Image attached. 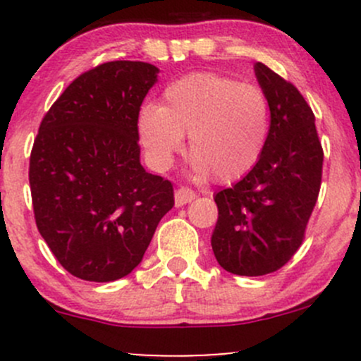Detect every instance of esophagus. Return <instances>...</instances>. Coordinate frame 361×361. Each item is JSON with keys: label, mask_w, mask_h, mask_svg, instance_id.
Returning <instances> with one entry per match:
<instances>
[{"label": "esophagus", "mask_w": 361, "mask_h": 361, "mask_svg": "<svg viewBox=\"0 0 361 361\" xmlns=\"http://www.w3.org/2000/svg\"><path fill=\"white\" fill-rule=\"evenodd\" d=\"M195 197H197V193H195L192 188H188V186H180L175 192V204L176 207H183L195 200Z\"/></svg>", "instance_id": "34e87169"}]
</instances>
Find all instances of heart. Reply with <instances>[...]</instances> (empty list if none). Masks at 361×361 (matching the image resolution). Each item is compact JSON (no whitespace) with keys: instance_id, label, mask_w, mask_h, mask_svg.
<instances>
[{"instance_id":"b5f03b06","label":"heart","mask_w":361,"mask_h":361,"mask_svg":"<svg viewBox=\"0 0 361 361\" xmlns=\"http://www.w3.org/2000/svg\"><path fill=\"white\" fill-rule=\"evenodd\" d=\"M137 128L156 168H168L183 149V135L190 134L195 171L234 181L258 164L267 147L270 105L258 86L195 73L169 82L159 106H142Z\"/></svg>"}]
</instances>
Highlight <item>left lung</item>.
<instances>
[{
  "label": "left lung",
  "instance_id": "obj_1",
  "mask_svg": "<svg viewBox=\"0 0 361 361\" xmlns=\"http://www.w3.org/2000/svg\"><path fill=\"white\" fill-rule=\"evenodd\" d=\"M256 80L270 105V132L258 164L215 193V259L226 271L261 276L295 255L316 207L324 152L316 117L300 91L256 62Z\"/></svg>",
  "mask_w": 361,
  "mask_h": 361
}]
</instances>
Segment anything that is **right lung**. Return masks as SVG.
Masks as SVG:
<instances>
[{
	"instance_id": "right-lung-1",
	"label": "right lung",
	"mask_w": 361,
	"mask_h": 361,
	"mask_svg": "<svg viewBox=\"0 0 361 361\" xmlns=\"http://www.w3.org/2000/svg\"><path fill=\"white\" fill-rule=\"evenodd\" d=\"M157 73L140 61L97 66L40 122L28 169L37 229L81 280L128 275L175 205L171 181L140 164L137 118Z\"/></svg>"
}]
</instances>
